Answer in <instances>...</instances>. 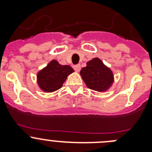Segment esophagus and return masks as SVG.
Instances as JSON below:
<instances>
[{
  "label": "esophagus",
  "mask_w": 152,
  "mask_h": 152,
  "mask_svg": "<svg viewBox=\"0 0 152 152\" xmlns=\"http://www.w3.org/2000/svg\"><path fill=\"white\" fill-rule=\"evenodd\" d=\"M73 69H74L76 72H79L81 70V65H79V64L74 65V66H73Z\"/></svg>",
  "instance_id": "34e87169"
}]
</instances>
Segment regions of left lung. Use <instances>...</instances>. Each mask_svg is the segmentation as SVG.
Wrapping results in <instances>:
<instances>
[{"label":"left lung","mask_w":152,"mask_h":152,"mask_svg":"<svg viewBox=\"0 0 152 152\" xmlns=\"http://www.w3.org/2000/svg\"><path fill=\"white\" fill-rule=\"evenodd\" d=\"M80 74L88 88L96 91H105L113 82V74L99 58L87 62V66L81 70Z\"/></svg>","instance_id":"left-lung-1"}]
</instances>
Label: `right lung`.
<instances>
[{
	"label": "right lung",
	"instance_id": "add662e5",
	"mask_svg": "<svg viewBox=\"0 0 152 152\" xmlns=\"http://www.w3.org/2000/svg\"><path fill=\"white\" fill-rule=\"evenodd\" d=\"M73 71V69L69 65H62L56 60H52L38 73V85L45 92L56 91L62 87L67 76Z\"/></svg>",
	"mask_w": 152,
	"mask_h": 152
}]
</instances>
